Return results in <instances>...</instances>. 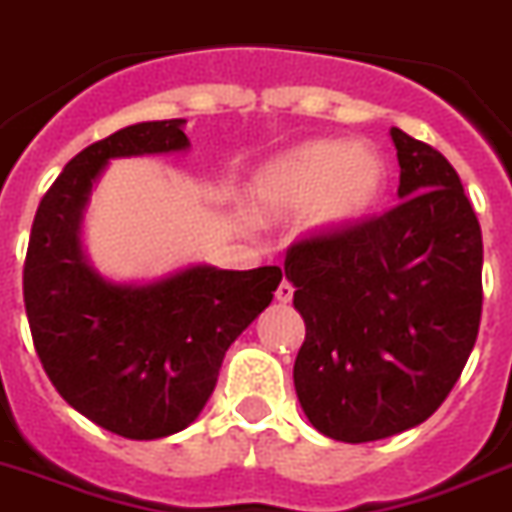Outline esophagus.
Segmentation results:
<instances>
[{"instance_id":"34e87169","label":"esophagus","mask_w":512,"mask_h":512,"mask_svg":"<svg viewBox=\"0 0 512 512\" xmlns=\"http://www.w3.org/2000/svg\"><path fill=\"white\" fill-rule=\"evenodd\" d=\"M292 297H294V286L289 284V281H281V284H278V289H276L278 302H292Z\"/></svg>"}]
</instances>
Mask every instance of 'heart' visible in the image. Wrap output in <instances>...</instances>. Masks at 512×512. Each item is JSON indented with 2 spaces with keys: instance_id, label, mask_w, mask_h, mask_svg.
Segmentation results:
<instances>
[{
  "instance_id": "obj_1",
  "label": "heart",
  "mask_w": 512,
  "mask_h": 512,
  "mask_svg": "<svg viewBox=\"0 0 512 512\" xmlns=\"http://www.w3.org/2000/svg\"><path fill=\"white\" fill-rule=\"evenodd\" d=\"M386 186L384 160L350 141L321 139L289 149L257 178L265 205L299 210L315 202V223L339 228L355 223L378 202Z\"/></svg>"
}]
</instances>
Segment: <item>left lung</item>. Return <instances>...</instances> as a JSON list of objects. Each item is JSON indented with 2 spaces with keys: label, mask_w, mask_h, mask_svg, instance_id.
Returning a JSON list of instances; mask_svg holds the SVG:
<instances>
[{
  "label": "left lung",
  "mask_w": 512,
  "mask_h": 512,
  "mask_svg": "<svg viewBox=\"0 0 512 512\" xmlns=\"http://www.w3.org/2000/svg\"><path fill=\"white\" fill-rule=\"evenodd\" d=\"M392 141L400 202L286 249L305 318L299 405L339 442H376L434 415L479 336V218L442 152L400 128Z\"/></svg>",
  "instance_id": "left-lung-1"
}]
</instances>
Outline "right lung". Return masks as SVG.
Listing matches in <instances>:
<instances>
[{"label":"right lung","mask_w":512,"mask_h":512,"mask_svg":"<svg viewBox=\"0 0 512 512\" xmlns=\"http://www.w3.org/2000/svg\"><path fill=\"white\" fill-rule=\"evenodd\" d=\"M186 120L120 128L78 152L41 197L23 265L33 347L68 405L112 434L160 439L186 429L223 355L281 284V268L194 265L149 286L107 284L86 265L78 223L112 157L189 147Z\"/></svg>","instance_id":"1"}]
</instances>
